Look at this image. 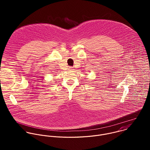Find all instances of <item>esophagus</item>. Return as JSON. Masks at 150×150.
Here are the masks:
<instances>
[{"label": "esophagus", "instance_id": "1", "mask_svg": "<svg viewBox=\"0 0 150 150\" xmlns=\"http://www.w3.org/2000/svg\"><path fill=\"white\" fill-rule=\"evenodd\" d=\"M68 70H69V71H71V70H73V67H71V66H70V67H69Z\"/></svg>", "mask_w": 150, "mask_h": 150}]
</instances>
